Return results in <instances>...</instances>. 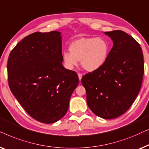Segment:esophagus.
I'll return each instance as SVG.
<instances>
[{"instance_id": "34e87169", "label": "esophagus", "mask_w": 149, "mask_h": 149, "mask_svg": "<svg viewBox=\"0 0 149 149\" xmlns=\"http://www.w3.org/2000/svg\"><path fill=\"white\" fill-rule=\"evenodd\" d=\"M77 75H78V77H79V81H81V77H82V74H80V73H78V74H77Z\"/></svg>"}]
</instances>
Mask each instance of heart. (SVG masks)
<instances>
[{
    "instance_id": "heart-1",
    "label": "heart",
    "mask_w": 149,
    "mask_h": 149,
    "mask_svg": "<svg viewBox=\"0 0 149 149\" xmlns=\"http://www.w3.org/2000/svg\"><path fill=\"white\" fill-rule=\"evenodd\" d=\"M70 53L63 54L64 63L70 70L77 66V61L88 72H94L105 63L109 53V45L104 38L82 37L70 44Z\"/></svg>"
}]
</instances>
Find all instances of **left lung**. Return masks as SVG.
I'll return each instance as SVG.
<instances>
[{"label":"left lung","instance_id":"left-lung-1","mask_svg":"<svg viewBox=\"0 0 149 149\" xmlns=\"http://www.w3.org/2000/svg\"><path fill=\"white\" fill-rule=\"evenodd\" d=\"M113 42L102 68L81 78L87 104L96 116L114 119L126 112L141 88L144 73L139 43L121 30L106 32Z\"/></svg>","mask_w":149,"mask_h":149}]
</instances>
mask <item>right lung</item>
I'll list each match as a JSON object with an SVG mask.
<instances>
[{"instance_id": "right-lung-1", "label": "right lung", "mask_w": 149, "mask_h": 149, "mask_svg": "<svg viewBox=\"0 0 149 149\" xmlns=\"http://www.w3.org/2000/svg\"><path fill=\"white\" fill-rule=\"evenodd\" d=\"M61 33L34 32L22 40L9 56V86L24 109L36 120L53 123L68 111L79 82L63 66Z\"/></svg>"}]
</instances>
